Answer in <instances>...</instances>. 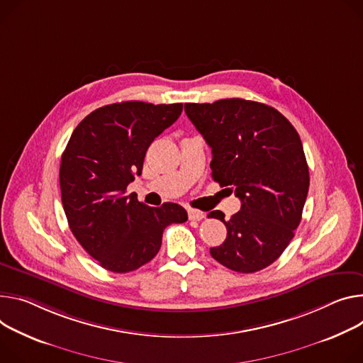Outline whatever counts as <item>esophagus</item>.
Instances as JSON below:
<instances>
[{
	"instance_id": "esophagus-1",
	"label": "esophagus",
	"mask_w": 363,
	"mask_h": 363,
	"mask_svg": "<svg viewBox=\"0 0 363 363\" xmlns=\"http://www.w3.org/2000/svg\"><path fill=\"white\" fill-rule=\"evenodd\" d=\"M204 217H206V214L203 211H200V210H195V208H189L188 210V218L192 220V221H200Z\"/></svg>"
}]
</instances>
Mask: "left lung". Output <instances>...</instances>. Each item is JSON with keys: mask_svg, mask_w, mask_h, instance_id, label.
Returning <instances> with one entry per match:
<instances>
[{"mask_svg": "<svg viewBox=\"0 0 363 363\" xmlns=\"http://www.w3.org/2000/svg\"><path fill=\"white\" fill-rule=\"evenodd\" d=\"M185 113L211 147V177L235 188L240 211L218 218L227 228L211 256L223 267L253 274L274 263L294 238L307 200L310 175L301 139L274 107L227 98L185 104Z\"/></svg>", "mask_w": 363, "mask_h": 363, "instance_id": "8db88e82", "label": "left lung"}]
</instances>
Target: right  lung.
Segmentation results:
<instances>
[{
    "instance_id": "add662e5",
    "label": "right lung",
    "mask_w": 363,
    "mask_h": 363,
    "mask_svg": "<svg viewBox=\"0 0 363 363\" xmlns=\"http://www.w3.org/2000/svg\"><path fill=\"white\" fill-rule=\"evenodd\" d=\"M182 113V104L124 101L96 108L62 153L60 194L72 235L100 265L136 271L159 252L167 225L185 223L175 203L149 207L125 189L142 175L147 147Z\"/></svg>"
}]
</instances>
